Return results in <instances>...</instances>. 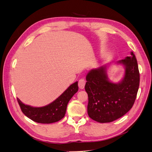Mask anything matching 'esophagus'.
I'll use <instances>...</instances> for the list:
<instances>
[{
  "label": "esophagus",
  "mask_w": 152,
  "mask_h": 152,
  "mask_svg": "<svg viewBox=\"0 0 152 152\" xmlns=\"http://www.w3.org/2000/svg\"><path fill=\"white\" fill-rule=\"evenodd\" d=\"M86 80L83 79H81L79 80V88L81 89H83L85 87L86 85Z\"/></svg>",
  "instance_id": "1"
}]
</instances>
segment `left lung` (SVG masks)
Instances as JSON below:
<instances>
[{"label": "left lung", "instance_id": "left-lung-1", "mask_svg": "<svg viewBox=\"0 0 152 152\" xmlns=\"http://www.w3.org/2000/svg\"><path fill=\"white\" fill-rule=\"evenodd\" d=\"M118 61L126 66L125 75L118 84L110 82L104 66L91 70L86 75L87 113L93 120L111 122L127 113L134 103L140 86V72L133 52Z\"/></svg>", "mask_w": 152, "mask_h": 152}]
</instances>
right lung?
Listing matches in <instances>:
<instances>
[{
    "label": "right lung",
    "instance_id": "add662e5",
    "mask_svg": "<svg viewBox=\"0 0 152 152\" xmlns=\"http://www.w3.org/2000/svg\"><path fill=\"white\" fill-rule=\"evenodd\" d=\"M78 82H76L64 92L53 102L43 107H33L25 104L17 98L22 112L31 120L37 123L50 124L60 121L66 113L68 103L78 91Z\"/></svg>",
    "mask_w": 152,
    "mask_h": 152
}]
</instances>
